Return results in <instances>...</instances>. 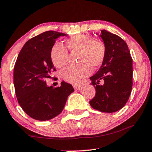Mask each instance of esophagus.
Returning a JSON list of instances; mask_svg holds the SVG:
<instances>
[{"label":"esophagus","mask_w":152,"mask_h":152,"mask_svg":"<svg viewBox=\"0 0 152 152\" xmlns=\"http://www.w3.org/2000/svg\"><path fill=\"white\" fill-rule=\"evenodd\" d=\"M73 87H74V89L75 90H80L82 88H83V87L80 86V85H74Z\"/></svg>","instance_id":"obj_1"}]
</instances>
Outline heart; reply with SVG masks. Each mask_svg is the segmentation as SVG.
Wrapping results in <instances>:
<instances>
[{
  "label": "heart",
  "mask_w": 152,
  "mask_h": 152,
  "mask_svg": "<svg viewBox=\"0 0 152 152\" xmlns=\"http://www.w3.org/2000/svg\"><path fill=\"white\" fill-rule=\"evenodd\" d=\"M66 46L71 52H79L77 66H68L62 71V77L67 83L78 85L85 81L92 72V67L98 68L106 58V46L102 40L94 39L88 34L75 35L66 41ZM50 58L53 65L61 68L68 62V52L60 43L52 47Z\"/></svg>",
  "instance_id": "b5f03b06"
}]
</instances>
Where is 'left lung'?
I'll use <instances>...</instances> for the list:
<instances>
[{"label": "left lung", "instance_id": "8db88e82", "mask_svg": "<svg viewBox=\"0 0 152 152\" xmlns=\"http://www.w3.org/2000/svg\"><path fill=\"white\" fill-rule=\"evenodd\" d=\"M100 37L106 46V58L98 72L91 77L96 90L90 104L94 110L112 113L122 109L132 88V59L123 39L105 30Z\"/></svg>", "mask_w": 152, "mask_h": 152}]
</instances>
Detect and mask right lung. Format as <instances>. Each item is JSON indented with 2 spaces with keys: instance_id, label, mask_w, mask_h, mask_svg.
<instances>
[{
  "instance_id": "obj_1",
  "label": "right lung",
  "mask_w": 152,
  "mask_h": 152,
  "mask_svg": "<svg viewBox=\"0 0 152 152\" xmlns=\"http://www.w3.org/2000/svg\"><path fill=\"white\" fill-rule=\"evenodd\" d=\"M65 33L48 30L27 41L16 60L13 83L20 106L31 118L49 120L63 110L74 89L62 82L60 87H48L45 80L56 69L50 58L55 40Z\"/></svg>"
}]
</instances>
